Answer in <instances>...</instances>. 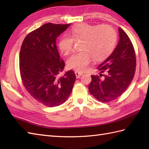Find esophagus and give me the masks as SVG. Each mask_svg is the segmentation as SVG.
I'll return each instance as SVG.
<instances>
[{"mask_svg": "<svg viewBox=\"0 0 149 149\" xmlns=\"http://www.w3.org/2000/svg\"><path fill=\"white\" fill-rule=\"evenodd\" d=\"M75 75H76V77L77 78H79L82 75H83V74H82L81 72H75Z\"/></svg>", "mask_w": 149, "mask_h": 149, "instance_id": "esophagus-1", "label": "esophagus"}]
</instances>
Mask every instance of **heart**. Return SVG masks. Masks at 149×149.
I'll return each mask as SVG.
<instances>
[{"mask_svg": "<svg viewBox=\"0 0 149 149\" xmlns=\"http://www.w3.org/2000/svg\"><path fill=\"white\" fill-rule=\"evenodd\" d=\"M70 36H63L58 42V48L64 55L72 51L73 40H82L79 49L67 60L69 68L78 72L87 69L93 59L95 61L105 59L112 52L116 43V33L109 26H93L88 24H79L73 27Z\"/></svg>", "mask_w": 149, "mask_h": 149, "instance_id": "b5f03b06", "label": "heart"}]
</instances>
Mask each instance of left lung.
Wrapping results in <instances>:
<instances>
[{"instance_id": "1", "label": "left lung", "mask_w": 149, "mask_h": 149, "mask_svg": "<svg viewBox=\"0 0 149 149\" xmlns=\"http://www.w3.org/2000/svg\"><path fill=\"white\" fill-rule=\"evenodd\" d=\"M119 41L111 54L98 66L100 76L91 75L88 90L98 100L107 102L121 95L134 75L136 56L130 39L118 27Z\"/></svg>"}]
</instances>
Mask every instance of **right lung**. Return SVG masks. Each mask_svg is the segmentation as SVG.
<instances>
[{"instance_id": "obj_1", "label": "right lung", "mask_w": 149, "mask_h": 149, "mask_svg": "<svg viewBox=\"0 0 149 149\" xmlns=\"http://www.w3.org/2000/svg\"><path fill=\"white\" fill-rule=\"evenodd\" d=\"M47 23L25 38L20 52V72L27 91L36 100L49 107L64 103L75 81L74 71L59 77L65 67L60 59L56 39L70 26Z\"/></svg>"}]
</instances>
